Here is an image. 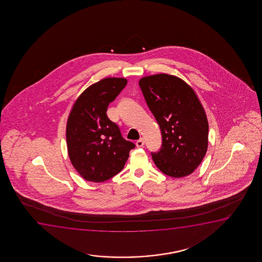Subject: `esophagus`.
Returning <instances> with one entry per match:
<instances>
[{
	"label": "esophagus",
	"instance_id": "1",
	"mask_svg": "<svg viewBox=\"0 0 262 262\" xmlns=\"http://www.w3.org/2000/svg\"><path fill=\"white\" fill-rule=\"evenodd\" d=\"M144 144H145V141H144L143 138H141L140 140H137L136 146L138 147H143Z\"/></svg>",
	"mask_w": 262,
	"mask_h": 262
}]
</instances>
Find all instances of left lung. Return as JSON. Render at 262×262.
Masks as SVG:
<instances>
[{
  "instance_id": "obj_1",
  "label": "left lung",
  "mask_w": 262,
  "mask_h": 262,
  "mask_svg": "<svg viewBox=\"0 0 262 262\" xmlns=\"http://www.w3.org/2000/svg\"><path fill=\"white\" fill-rule=\"evenodd\" d=\"M139 85L161 129V149L151 153L155 165L174 178L192 173L208 144V118L193 89L165 73L143 77Z\"/></svg>"
}]
</instances>
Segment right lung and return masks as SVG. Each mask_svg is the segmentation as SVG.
I'll return each mask as SVG.
<instances>
[{
    "instance_id": "right-lung-1",
    "label": "right lung",
    "mask_w": 262,
    "mask_h": 262,
    "mask_svg": "<svg viewBox=\"0 0 262 262\" xmlns=\"http://www.w3.org/2000/svg\"><path fill=\"white\" fill-rule=\"evenodd\" d=\"M126 85L124 78L101 79L84 90L72 105L66 125L69 158L86 181L102 183L114 177L135 147L106 115L108 105Z\"/></svg>"
}]
</instances>
